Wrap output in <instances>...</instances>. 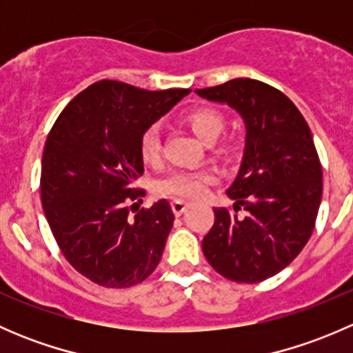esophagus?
<instances>
[{"label": "esophagus", "mask_w": 353, "mask_h": 353, "mask_svg": "<svg viewBox=\"0 0 353 353\" xmlns=\"http://www.w3.org/2000/svg\"><path fill=\"white\" fill-rule=\"evenodd\" d=\"M188 205H190V203L183 201V199H174V201L170 203V206H172V212H174V215H176V216L183 215V213L186 212Z\"/></svg>", "instance_id": "1"}]
</instances>
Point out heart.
Segmentation results:
<instances>
[{
  "instance_id": "obj_1",
  "label": "heart",
  "mask_w": 353,
  "mask_h": 353,
  "mask_svg": "<svg viewBox=\"0 0 353 353\" xmlns=\"http://www.w3.org/2000/svg\"><path fill=\"white\" fill-rule=\"evenodd\" d=\"M184 124L194 133V137L205 145L215 143L225 128V119L213 108H194L184 114ZM229 145L223 150H229ZM140 157L147 165H159L162 160V140L155 126L148 128L140 140ZM213 183V174L210 170H177L162 177L155 184L159 194L172 198H198L205 194Z\"/></svg>"
}]
</instances>
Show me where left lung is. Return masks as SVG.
Returning <instances> with one entry per match:
<instances>
[{"label": "left lung", "mask_w": 353, "mask_h": 353, "mask_svg": "<svg viewBox=\"0 0 353 353\" xmlns=\"http://www.w3.org/2000/svg\"><path fill=\"white\" fill-rule=\"evenodd\" d=\"M243 117L244 155L227 196L234 212L215 208L203 254L232 282L258 283L282 272L311 237L323 194V170L307 123L276 88L236 78L194 90Z\"/></svg>", "instance_id": "left-lung-1"}]
</instances>
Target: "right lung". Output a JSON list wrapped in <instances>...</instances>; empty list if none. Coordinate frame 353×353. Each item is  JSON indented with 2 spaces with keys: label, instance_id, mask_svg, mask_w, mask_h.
<instances>
[{
  "label": "right lung",
  "instance_id": "add662e5",
  "mask_svg": "<svg viewBox=\"0 0 353 353\" xmlns=\"http://www.w3.org/2000/svg\"><path fill=\"white\" fill-rule=\"evenodd\" d=\"M190 94L150 92L101 80L56 119L42 154L41 199L51 232L70 265L102 287L143 282L162 258L174 213L167 199L130 215L143 194L141 134Z\"/></svg>",
  "mask_w": 353,
  "mask_h": 353
}]
</instances>
